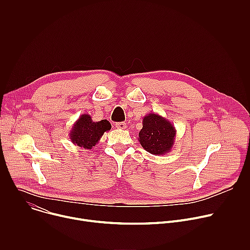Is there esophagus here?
I'll return each instance as SVG.
<instances>
[{"label":"esophagus","mask_w":250,"mask_h":250,"mask_svg":"<svg viewBox=\"0 0 250 250\" xmlns=\"http://www.w3.org/2000/svg\"><path fill=\"white\" fill-rule=\"evenodd\" d=\"M116 127L119 129H125L126 128V125L125 123H117L116 124Z\"/></svg>","instance_id":"obj_1"}]
</instances>
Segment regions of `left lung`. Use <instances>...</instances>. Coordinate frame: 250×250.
Here are the masks:
<instances>
[{"instance_id": "8db88e82", "label": "left lung", "mask_w": 250, "mask_h": 250, "mask_svg": "<svg viewBox=\"0 0 250 250\" xmlns=\"http://www.w3.org/2000/svg\"><path fill=\"white\" fill-rule=\"evenodd\" d=\"M176 137L174 125L158 114L149 113L142 120L138 141L147 152L164 155L171 151Z\"/></svg>"}]
</instances>
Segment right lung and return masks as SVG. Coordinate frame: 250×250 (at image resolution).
Listing matches in <instances>:
<instances>
[{"mask_svg":"<svg viewBox=\"0 0 250 250\" xmlns=\"http://www.w3.org/2000/svg\"><path fill=\"white\" fill-rule=\"evenodd\" d=\"M112 125L106 120L93 122L90 115L83 114L75 122L69 132L70 140L77 146L92 149L103 134L111 129Z\"/></svg>","mask_w":250,"mask_h":250,"instance_id":"1","label":"right lung"}]
</instances>
